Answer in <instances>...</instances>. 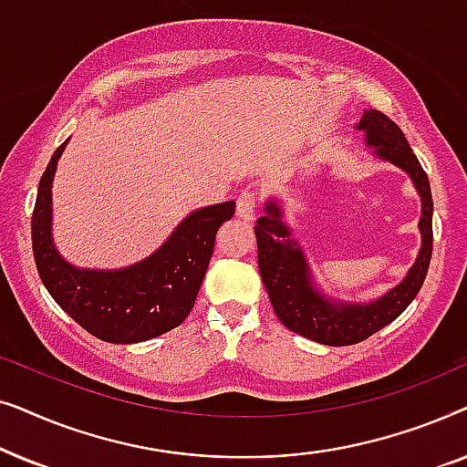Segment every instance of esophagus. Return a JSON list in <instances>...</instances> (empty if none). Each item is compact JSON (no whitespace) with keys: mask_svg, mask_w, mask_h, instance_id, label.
<instances>
[{"mask_svg":"<svg viewBox=\"0 0 467 467\" xmlns=\"http://www.w3.org/2000/svg\"><path fill=\"white\" fill-rule=\"evenodd\" d=\"M254 208H257V193L251 189L242 191L238 197V203H235V214L242 221H253L254 219Z\"/></svg>","mask_w":467,"mask_h":467,"instance_id":"esophagus-1","label":"esophagus"}]
</instances>
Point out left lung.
Returning <instances> with one entry per match:
<instances>
[{
	"mask_svg": "<svg viewBox=\"0 0 467 467\" xmlns=\"http://www.w3.org/2000/svg\"><path fill=\"white\" fill-rule=\"evenodd\" d=\"M374 155L404 170L420 195V251L410 270L391 291L368 304L336 302L317 289L299 242L283 221V208L276 200H267L264 216L257 219L259 272L272 308L286 329L327 347H348L363 342L404 312L423 286L430 270L433 244V202L430 178L420 168L404 131L387 114L366 110L357 125Z\"/></svg>",
	"mask_w": 467,
	"mask_h": 467,
	"instance_id": "8db88e82",
	"label": "left lung"
}]
</instances>
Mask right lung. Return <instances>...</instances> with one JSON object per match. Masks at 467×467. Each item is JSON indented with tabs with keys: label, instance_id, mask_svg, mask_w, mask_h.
I'll return each mask as SVG.
<instances>
[{
	"label": "right lung",
	"instance_id": "add662e5",
	"mask_svg": "<svg viewBox=\"0 0 467 467\" xmlns=\"http://www.w3.org/2000/svg\"><path fill=\"white\" fill-rule=\"evenodd\" d=\"M66 144L67 140L40 178L31 216L37 274L50 297L82 329L104 342L136 344L178 327L193 310L216 232L234 216L235 202L191 213L140 264L123 270H80L61 257L53 242V176Z\"/></svg>",
	"mask_w": 467,
	"mask_h": 467
}]
</instances>
